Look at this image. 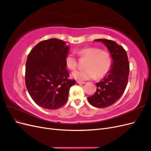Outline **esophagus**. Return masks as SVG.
<instances>
[{"instance_id":"obj_1","label":"esophagus","mask_w":151,"mask_h":151,"mask_svg":"<svg viewBox=\"0 0 151 151\" xmlns=\"http://www.w3.org/2000/svg\"><path fill=\"white\" fill-rule=\"evenodd\" d=\"M77 84H85L86 83H85V82H83V81H77Z\"/></svg>"}]
</instances>
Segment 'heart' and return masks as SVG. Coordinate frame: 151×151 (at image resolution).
I'll list each match as a JSON object with an SVG mask.
<instances>
[{
  "label": "heart",
  "instance_id": "obj_1",
  "mask_svg": "<svg viewBox=\"0 0 151 151\" xmlns=\"http://www.w3.org/2000/svg\"><path fill=\"white\" fill-rule=\"evenodd\" d=\"M77 53L81 58H86L84 70H76L72 76L79 81L91 79L102 78L106 76L112 65V57L107 51H103L98 48L90 47L79 50ZM65 64L68 69L75 70L77 62L74 54L70 53L65 58Z\"/></svg>",
  "mask_w": 151,
  "mask_h": 151
}]
</instances>
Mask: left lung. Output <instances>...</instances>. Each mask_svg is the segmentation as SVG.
I'll use <instances>...</instances> for the list:
<instances>
[{
    "instance_id": "obj_1",
    "label": "left lung",
    "mask_w": 151,
    "mask_h": 151,
    "mask_svg": "<svg viewBox=\"0 0 151 151\" xmlns=\"http://www.w3.org/2000/svg\"><path fill=\"white\" fill-rule=\"evenodd\" d=\"M102 42L112 57L111 69L99 83L96 92L88 98L92 106L106 108L111 106L120 98L127 87L129 75V62L125 50L115 42L106 39L94 40Z\"/></svg>"
}]
</instances>
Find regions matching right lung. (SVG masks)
I'll use <instances>...</instances> for the list:
<instances>
[{
  "label": "right lung",
  "mask_w": 151,
  "mask_h": 151,
  "mask_svg": "<svg viewBox=\"0 0 151 151\" xmlns=\"http://www.w3.org/2000/svg\"><path fill=\"white\" fill-rule=\"evenodd\" d=\"M66 42L50 38L38 43L31 50L26 63L27 89L38 106L57 109L68 99L70 87L76 81L68 78L65 58L70 47Z\"/></svg>",
  "instance_id": "right-lung-1"
}]
</instances>
